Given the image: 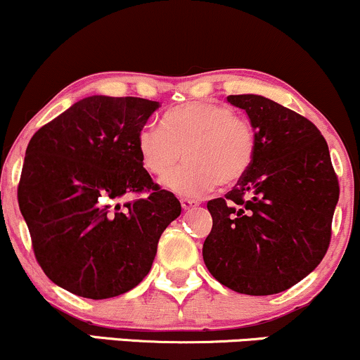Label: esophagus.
Wrapping results in <instances>:
<instances>
[{
	"label": "esophagus",
	"instance_id": "esophagus-1",
	"mask_svg": "<svg viewBox=\"0 0 360 360\" xmlns=\"http://www.w3.org/2000/svg\"><path fill=\"white\" fill-rule=\"evenodd\" d=\"M196 200H189V198H181V206H183V210H189V208H194V206H198Z\"/></svg>",
	"mask_w": 360,
	"mask_h": 360
}]
</instances>
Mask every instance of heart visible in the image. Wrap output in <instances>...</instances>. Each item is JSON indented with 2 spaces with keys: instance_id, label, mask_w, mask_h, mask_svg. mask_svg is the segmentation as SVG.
I'll use <instances>...</instances> for the list:
<instances>
[{
  "instance_id": "b5f03b06",
  "label": "heart",
  "mask_w": 360,
  "mask_h": 360,
  "mask_svg": "<svg viewBox=\"0 0 360 360\" xmlns=\"http://www.w3.org/2000/svg\"><path fill=\"white\" fill-rule=\"evenodd\" d=\"M135 148L143 171L162 177L184 152L186 162L164 177L169 191L203 194L237 184L254 164L257 135L249 120L214 101H188L164 111L159 127L140 128Z\"/></svg>"
}]
</instances>
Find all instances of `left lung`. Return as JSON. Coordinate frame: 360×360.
<instances>
[{"mask_svg":"<svg viewBox=\"0 0 360 360\" xmlns=\"http://www.w3.org/2000/svg\"><path fill=\"white\" fill-rule=\"evenodd\" d=\"M249 117L257 152L250 171L225 198L208 201V271L250 296L286 291L326 254L338 181L320 130L296 111L259 94H232Z\"/></svg>","mask_w":360,"mask_h":360,"instance_id":"8db88e82","label":"left lung"}]
</instances>
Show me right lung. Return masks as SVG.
<instances>
[{
    "label": "right lung",
    "instance_id": "add662e5",
    "mask_svg": "<svg viewBox=\"0 0 360 360\" xmlns=\"http://www.w3.org/2000/svg\"><path fill=\"white\" fill-rule=\"evenodd\" d=\"M143 98L88 96L32 137L18 205L35 257L69 292L106 300L150 271L160 235L181 214L140 164L135 137L159 108ZM146 192L122 205L130 193Z\"/></svg>",
    "mask_w": 360,
    "mask_h": 360
}]
</instances>
